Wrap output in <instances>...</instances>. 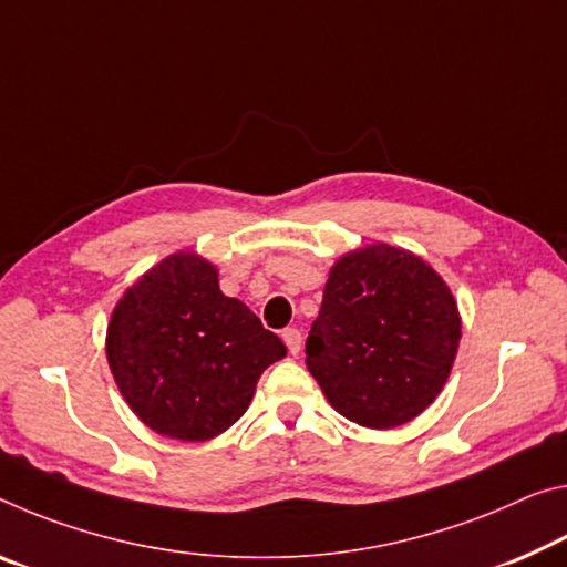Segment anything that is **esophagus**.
Segmentation results:
<instances>
[{
  "mask_svg": "<svg viewBox=\"0 0 567 567\" xmlns=\"http://www.w3.org/2000/svg\"><path fill=\"white\" fill-rule=\"evenodd\" d=\"M282 340H285V346H287V350H290L292 355L300 353V348H302V332H300L298 328H285V330H282Z\"/></svg>",
  "mask_w": 567,
  "mask_h": 567,
  "instance_id": "obj_1",
  "label": "esophagus"
}]
</instances>
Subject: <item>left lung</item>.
Instances as JSON below:
<instances>
[{
	"label": "left lung",
	"mask_w": 567,
	"mask_h": 567,
	"mask_svg": "<svg viewBox=\"0 0 567 567\" xmlns=\"http://www.w3.org/2000/svg\"><path fill=\"white\" fill-rule=\"evenodd\" d=\"M460 338V310L442 277L379 241L332 265L305 363L340 416L393 429L442 393Z\"/></svg>",
	"instance_id": "left-lung-1"
}]
</instances>
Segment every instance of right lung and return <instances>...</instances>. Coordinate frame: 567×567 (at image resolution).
<instances>
[{"label":"right lung","mask_w":567,"mask_h":567,"mask_svg":"<svg viewBox=\"0 0 567 567\" xmlns=\"http://www.w3.org/2000/svg\"><path fill=\"white\" fill-rule=\"evenodd\" d=\"M105 353L143 424L168 439L206 442L239 421L259 375L287 348L245 302L219 290L217 267L178 251L123 292Z\"/></svg>","instance_id":"obj_1"}]
</instances>
